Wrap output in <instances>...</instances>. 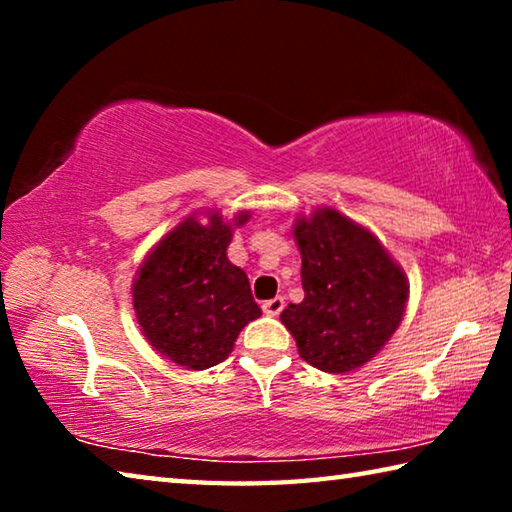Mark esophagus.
I'll return each instance as SVG.
<instances>
[{"mask_svg": "<svg viewBox=\"0 0 512 512\" xmlns=\"http://www.w3.org/2000/svg\"><path fill=\"white\" fill-rule=\"evenodd\" d=\"M262 309H264V314L266 316H280V311L284 309V298H271V300H266L264 305H262Z\"/></svg>", "mask_w": 512, "mask_h": 512, "instance_id": "esophagus-1", "label": "esophagus"}]
</instances>
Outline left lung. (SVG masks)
I'll use <instances>...</instances> for the list:
<instances>
[{"instance_id": "8db88e82", "label": "left lung", "mask_w": 512, "mask_h": 512, "mask_svg": "<svg viewBox=\"0 0 512 512\" xmlns=\"http://www.w3.org/2000/svg\"><path fill=\"white\" fill-rule=\"evenodd\" d=\"M305 300L282 311L298 354L323 372L368 363L400 327L409 284L379 239L348 216L320 207L293 228Z\"/></svg>"}]
</instances>
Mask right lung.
Masks as SVG:
<instances>
[{
	"mask_svg": "<svg viewBox=\"0 0 512 512\" xmlns=\"http://www.w3.org/2000/svg\"><path fill=\"white\" fill-rule=\"evenodd\" d=\"M248 216L239 212L228 223L221 214L207 212L205 225L189 216L137 271V323L162 357L187 370H205L228 359L241 329L262 316L246 273L225 253L232 228L244 225Z\"/></svg>",
	"mask_w": 512,
	"mask_h": 512,
	"instance_id": "obj_1",
	"label": "right lung"
}]
</instances>
